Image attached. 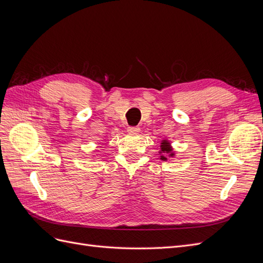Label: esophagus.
<instances>
[{
  "label": "esophagus",
  "instance_id": "34e87169",
  "mask_svg": "<svg viewBox=\"0 0 263 263\" xmlns=\"http://www.w3.org/2000/svg\"><path fill=\"white\" fill-rule=\"evenodd\" d=\"M127 132L130 133V134H137L139 132V128H138V127H128Z\"/></svg>",
  "mask_w": 263,
  "mask_h": 263
}]
</instances>
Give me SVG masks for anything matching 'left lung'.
I'll return each instance as SVG.
<instances>
[{
    "mask_svg": "<svg viewBox=\"0 0 263 263\" xmlns=\"http://www.w3.org/2000/svg\"><path fill=\"white\" fill-rule=\"evenodd\" d=\"M159 154H160V159L163 161L168 160L169 157H174V153H173V148L171 146V142L168 139H163L161 141V145H160V151H159Z\"/></svg>",
    "mask_w": 263,
    "mask_h": 263,
    "instance_id": "obj_1",
    "label": "left lung"
}]
</instances>
